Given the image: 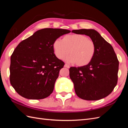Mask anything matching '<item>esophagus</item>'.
Instances as JSON below:
<instances>
[{
    "mask_svg": "<svg viewBox=\"0 0 128 128\" xmlns=\"http://www.w3.org/2000/svg\"><path fill=\"white\" fill-rule=\"evenodd\" d=\"M64 67L67 68H70V67H69V66L68 64H64Z\"/></svg>",
    "mask_w": 128,
    "mask_h": 128,
    "instance_id": "esophagus-1",
    "label": "esophagus"
}]
</instances>
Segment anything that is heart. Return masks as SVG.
I'll return each instance as SVG.
<instances>
[{
    "label": "heart",
    "instance_id": "obj_1",
    "mask_svg": "<svg viewBox=\"0 0 128 128\" xmlns=\"http://www.w3.org/2000/svg\"><path fill=\"white\" fill-rule=\"evenodd\" d=\"M56 56L63 59L69 52L70 56L66 58L67 61L75 63L82 67L88 64L93 60L96 52L94 42L88 36L82 34H71L66 35L62 40L57 39L53 44Z\"/></svg>",
    "mask_w": 128,
    "mask_h": 128
}]
</instances>
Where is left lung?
Listing matches in <instances>:
<instances>
[{
  "instance_id": "1",
  "label": "left lung",
  "mask_w": 128,
  "mask_h": 128,
  "mask_svg": "<svg viewBox=\"0 0 128 128\" xmlns=\"http://www.w3.org/2000/svg\"><path fill=\"white\" fill-rule=\"evenodd\" d=\"M72 32L90 37L96 49L94 59L88 64L69 69L76 94L86 100L106 97L113 91L118 80L119 62L113 47L94 29L74 30Z\"/></svg>"
}]
</instances>
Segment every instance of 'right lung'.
Wrapping results in <instances>:
<instances>
[{"instance_id":"add662e5","label":"right lung","mask_w":128,"mask_h":128,"mask_svg":"<svg viewBox=\"0 0 128 128\" xmlns=\"http://www.w3.org/2000/svg\"><path fill=\"white\" fill-rule=\"evenodd\" d=\"M66 29L45 28L22 40L10 57V80L18 94L29 99H42L53 91L64 63L54 53V42Z\"/></svg>"}]
</instances>
